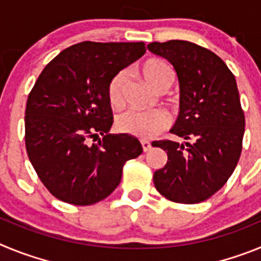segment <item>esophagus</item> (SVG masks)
Masks as SVG:
<instances>
[{
  "label": "esophagus",
  "instance_id": "esophagus-1",
  "mask_svg": "<svg viewBox=\"0 0 261 261\" xmlns=\"http://www.w3.org/2000/svg\"><path fill=\"white\" fill-rule=\"evenodd\" d=\"M141 146H142V150L147 151V150H150L151 144L149 141H146V140H141Z\"/></svg>",
  "mask_w": 261,
  "mask_h": 261
}]
</instances>
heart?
I'll return each mask as SVG.
<instances>
[{"mask_svg":"<svg viewBox=\"0 0 261 261\" xmlns=\"http://www.w3.org/2000/svg\"><path fill=\"white\" fill-rule=\"evenodd\" d=\"M147 84L158 89L162 85H171L174 71L166 62L161 60H149L140 69ZM125 71H119L111 78L107 85V99L112 107H119L124 102L125 89ZM170 125V116L163 110L138 111L128 110L120 114L116 119V126L120 132L138 138H153L163 132Z\"/></svg>","mask_w":261,"mask_h":261,"instance_id":"obj_1","label":"heart"}]
</instances>
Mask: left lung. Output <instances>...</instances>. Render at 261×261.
Listing matches in <instances>:
<instances>
[{"instance_id": "1", "label": "left lung", "mask_w": 261, "mask_h": 261, "mask_svg": "<svg viewBox=\"0 0 261 261\" xmlns=\"http://www.w3.org/2000/svg\"><path fill=\"white\" fill-rule=\"evenodd\" d=\"M147 49L176 70L180 114L171 133L187 140L156 142L167 163L154 172V186L170 201H205L229 180L242 153L246 123L237 81L222 59L191 41H154Z\"/></svg>"}]
</instances>
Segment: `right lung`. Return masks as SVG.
<instances>
[{"label": "right lung", "mask_w": 261, "mask_h": 261, "mask_svg": "<svg viewBox=\"0 0 261 261\" xmlns=\"http://www.w3.org/2000/svg\"><path fill=\"white\" fill-rule=\"evenodd\" d=\"M146 52L145 43L82 41L57 55L30 91L24 141L30 162L50 195L71 205L102 201L119 186L126 161L142 146L108 135L114 115L107 85ZM103 136L96 144L97 136Z\"/></svg>", "instance_id": "1"}]
</instances>
